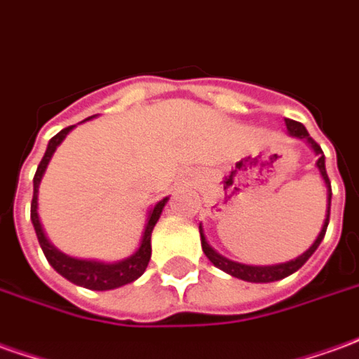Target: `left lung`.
<instances>
[{"label": "left lung", "instance_id": "8db88e82", "mask_svg": "<svg viewBox=\"0 0 359 359\" xmlns=\"http://www.w3.org/2000/svg\"><path fill=\"white\" fill-rule=\"evenodd\" d=\"M285 126L290 130V134L295 137H302V140H307L311 144V147L315 149V154L319 155V161H317V167H319L320 175H323V179L328 184V208H327V219L323 223V229H320L319 237L317 241L311 245V249L307 252H303L302 257L295 258L292 262H285V264H276V266H247V264H239V262H233V260H227V258H223L222 255H217L210 245H208V241H205L204 233H202V227H200V237H202V249H204L205 257L210 258L212 262H214L215 266L222 268L223 272H227V274L235 276V278H241V280H247V282H276V280H282L285 276L293 274V272H297L299 268L307 262L311 258V255L317 250V247L320 245V241L325 239V233H327L328 227V217H330V198H332V190H330V180H328L327 169H325V154H323V149H320V145L309 136V132L305 130L302 122H295L292 118H285Z\"/></svg>", "mask_w": 359, "mask_h": 359}]
</instances>
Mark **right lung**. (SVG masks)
Here are the masks:
<instances>
[{"instance_id": "right-lung-1", "label": "right lung", "mask_w": 359, "mask_h": 359, "mask_svg": "<svg viewBox=\"0 0 359 359\" xmlns=\"http://www.w3.org/2000/svg\"><path fill=\"white\" fill-rule=\"evenodd\" d=\"M72 128L74 126L64 128L62 132H57L56 136L50 140L48 147H46V154H44L42 161L39 163V169L34 172V179H32V182H34V192H32L31 202L32 225H34V231H36V237H39V243L40 247H42L44 257H46V260L52 264V268L56 270L57 274H62L66 280L74 282V284L83 285L87 290H97V292L114 290V287H120V285H126L130 282H134V280H137L145 272V268L149 264V258H151V231H154L155 223H157L159 215H161L163 205L167 202V198L155 205L154 210H151V214H149V217H147V225H145L140 249L130 258L122 260V262L104 264V262H93V260H77V258H69L66 255H62L60 250L54 249L48 243V239H46L44 231H42L39 212H36V208H39V202H36L39 200V184L42 175L46 171V165H48L50 157L56 151V147L62 144V140L67 136V132Z\"/></svg>"}]
</instances>
